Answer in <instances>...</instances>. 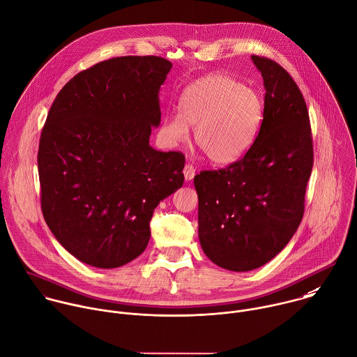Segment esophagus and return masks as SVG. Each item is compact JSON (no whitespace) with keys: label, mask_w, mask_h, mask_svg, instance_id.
Wrapping results in <instances>:
<instances>
[{"label":"esophagus","mask_w":357,"mask_h":357,"mask_svg":"<svg viewBox=\"0 0 357 357\" xmlns=\"http://www.w3.org/2000/svg\"><path fill=\"white\" fill-rule=\"evenodd\" d=\"M195 174H196V169L193 165L190 164H186L185 168H183V176L186 181H192L195 178Z\"/></svg>","instance_id":"34e87169"}]
</instances>
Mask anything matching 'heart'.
Wrapping results in <instances>:
<instances>
[{
  "label": "heart",
  "mask_w": 357,
  "mask_h": 357,
  "mask_svg": "<svg viewBox=\"0 0 357 357\" xmlns=\"http://www.w3.org/2000/svg\"><path fill=\"white\" fill-rule=\"evenodd\" d=\"M264 117L259 93L231 77L214 74L188 85L179 98V113L162 126L169 146L186 143L190 128L206 158L215 165L238 161L254 144Z\"/></svg>",
  "instance_id": "heart-1"
}]
</instances>
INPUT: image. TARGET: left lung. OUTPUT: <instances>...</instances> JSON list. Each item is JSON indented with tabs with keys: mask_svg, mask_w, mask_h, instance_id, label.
I'll use <instances>...</instances> for the list:
<instances>
[{
	"mask_svg": "<svg viewBox=\"0 0 357 357\" xmlns=\"http://www.w3.org/2000/svg\"><path fill=\"white\" fill-rule=\"evenodd\" d=\"M251 59L266 91L259 133L240 161L203 171L193 181L202 250L232 272L258 269L289 244L303 218L314 161L308 110L297 84L278 63Z\"/></svg>",
	"mask_w": 357,
	"mask_h": 357,
	"instance_id": "obj_1",
	"label": "left lung"
}]
</instances>
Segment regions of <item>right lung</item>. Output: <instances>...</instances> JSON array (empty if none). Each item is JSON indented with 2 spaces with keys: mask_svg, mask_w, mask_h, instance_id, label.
Here are the masks:
<instances>
[{
  "mask_svg": "<svg viewBox=\"0 0 357 357\" xmlns=\"http://www.w3.org/2000/svg\"><path fill=\"white\" fill-rule=\"evenodd\" d=\"M171 68L157 56L105 60L71 78L49 110L38 154L42 211L86 265L113 269L142 255L154 208L183 185V154L150 146Z\"/></svg>",
  "mask_w": 357,
  "mask_h": 357,
  "instance_id": "1",
  "label": "right lung"
}]
</instances>
